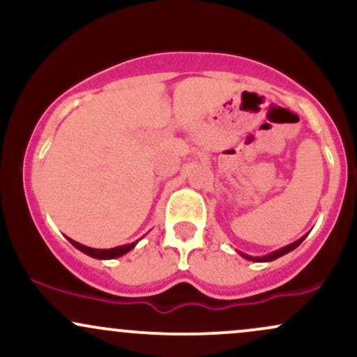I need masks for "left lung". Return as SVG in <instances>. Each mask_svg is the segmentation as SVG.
<instances>
[{"label":"left lung","instance_id":"left-lung-1","mask_svg":"<svg viewBox=\"0 0 357 357\" xmlns=\"http://www.w3.org/2000/svg\"><path fill=\"white\" fill-rule=\"evenodd\" d=\"M305 236H307V235L301 236V238H298L297 241H294V243L287 245V247L278 248V250H275V252L268 253V255H264V257H252V255H247V253H243V252H238V253H240V255L243 257V258H247V260H252V261H272V260H277L278 257L287 255V253H289V252H292V250H296V248L298 247V245H301L302 241L305 240Z\"/></svg>","mask_w":357,"mask_h":357}]
</instances>
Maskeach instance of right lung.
<instances>
[{"label": "right lung", "mask_w": 357, "mask_h": 357, "mask_svg": "<svg viewBox=\"0 0 357 357\" xmlns=\"http://www.w3.org/2000/svg\"><path fill=\"white\" fill-rule=\"evenodd\" d=\"M67 240L70 241V243H72L73 247H75L77 250H80V252H84L85 255H89V257H92V258H99V260H112V258H119V257L126 255V253H129L130 250L136 247L137 241H139V240H137V241H134V243H127V245H121V247L100 250V248L85 247V245L79 243V241L68 238V236H67Z\"/></svg>", "instance_id": "1"}]
</instances>
